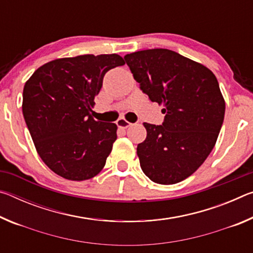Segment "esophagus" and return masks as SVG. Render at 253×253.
<instances>
[{
  "mask_svg": "<svg viewBox=\"0 0 253 253\" xmlns=\"http://www.w3.org/2000/svg\"><path fill=\"white\" fill-rule=\"evenodd\" d=\"M116 124H117V126L119 127V128H124V129H126V128H128V127H130L132 124L131 123H129V122H127L125 118H119L118 121L116 122Z\"/></svg>",
  "mask_w": 253,
  "mask_h": 253,
  "instance_id": "1",
  "label": "esophagus"
}]
</instances>
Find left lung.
Returning <instances> with one entry per match:
<instances>
[{"mask_svg": "<svg viewBox=\"0 0 253 253\" xmlns=\"http://www.w3.org/2000/svg\"><path fill=\"white\" fill-rule=\"evenodd\" d=\"M134 79L149 99L163 105V125L144 123L147 136L137 146L144 174L157 184L183 181L212 152L223 124L225 101L213 72L168 49L126 54Z\"/></svg>", "mask_w": 253, "mask_h": 253, "instance_id": "1", "label": "left lung"}]
</instances>
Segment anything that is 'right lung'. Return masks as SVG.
Here are the masks:
<instances>
[{
	"mask_svg": "<svg viewBox=\"0 0 253 253\" xmlns=\"http://www.w3.org/2000/svg\"><path fill=\"white\" fill-rule=\"evenodd\" d=\"M124 65L115 53L60 58L25 83L24 121L41 160L59 176L85 181L104 169L117 125L95 121L90 111L106 72Z\"/></svg>",
	"mask_w": 253,
	"mask_h": 253,
	"instance_id": "obj_1",
	"label": "right lung"
}]
</instances>
